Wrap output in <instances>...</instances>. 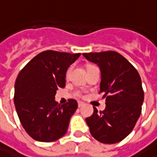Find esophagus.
<instances>
[{
  "label": "esophagus",
  "mask_w": 157,
  "mask_h": 157,
  "mask_svg": "<svg viewBox=\"0 0 157 157\" xmlns=\"http://www.w3.org/2000/svg\"><path fill=\"white\" fill-rule=\"evenodd\" d=\"M83 105H84V104H83L82 102H78V107H82Z\"/></svg>",
  "instance_id": "esophagus-1"
}]
</instances>
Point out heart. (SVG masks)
<instances>
[{"instance_id":"1","label":"heart","mask_w":157,"mask_h":157,"mask_svg":"<svg viewBox=\"0 0 157 157\" xmlns=\"http://www.w3.org/2000/svg\"><path fill=\"white\" fill-rule=\"evenodd\" d=\"M90 67H91V66H90ZM70 70H71V68H69V69L67 70V75H66V76H67V77H68V75H69V73H70Z\"/></svg>"}]
</instances>
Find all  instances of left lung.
<instances>
[{"mask_svg":"<svg viewBox=\"0 0 157 157\" xmlns=\"http://www.w3.org/2000/svg\"><path fill=\"white\" fill-rule=\"evenodd\" d=\"M98 66L101 71L100 93L105 98V109L96 107L85 119L91 135L102 143L113 144L133 131L141 113L144 92L137 70L126 58L113 51L82 54Z\"/></svg>","mask_w":157,"mask_h":157,"instance_id":"left-lung-1","label":"left lung"}]
</instances>
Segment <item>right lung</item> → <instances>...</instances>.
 <instances>
[{
	"label": "right lung",
	"mask_w": 157,
	"mask_h": 157,
	"mask_svg": "<svg viewBox=\"0 0 157 157\" xmlns=\"http://www.w3.org/2000/svg\"><path fill=\"white\" fill-rule=\"evenodd\" d=\"M81 53L44 51L38 53L20 71L15 83L14 103L24 130L32 139L51 142L67 131L77 102L65 105L55 101V94L66 84V73Z\"/></svg>",
	"instance_id": "1"
}]
</instances>
